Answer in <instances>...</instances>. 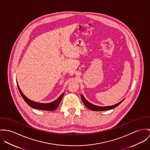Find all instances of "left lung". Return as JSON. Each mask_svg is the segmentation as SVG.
<instances>
[{
  "label": "left lung",
  "instance_id": "left-lung-1",
  "mask_svg": "<svg viewBox=\"0 0 150 150\" xmlns=\"http://www.w3.org/2000/svg\"><path fill=\"white\" fill-rule=\"evenodd\" d=\"M81 100L83 102V103L84 104V105L90 110H92V111H107L109 110H111L113 109L114 108L116 107L117 105H119L121 103L123 100H122V101H120L119 103L116 104L115 105H110V106H105V107H101V106H98V105H95L94 104L90 103V102H88L83 96V95L82 94H81Z\"/></svg>",
  "mask_w": 150,
  "mask_h": 150
}]
</instances>
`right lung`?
<instances>
[{"mask_svg": "<svg viewBox=\"0 0 150 150\" xmlns=\"http://www.w3.org/2000/svg\"><path fill=\"white\" fill-rule=\"evenodd\" d=\"M17 86H18V88L19 89V91L20 92V93L22 96V97L23 98V99L24 100V101L27 103V104L30 106L32 108H34L37 110H44V111H52L55 110L57 108H58V105L60 103L64 93H62L59 98L58 99L55 100L54 102H52L51 103H38V102H35L34 101H32L31 100H30L29 99H28L24 94L23 92H22L21 90L19 88V86L17 82Z\"/></svg>", "mask_w": 150, "mask_h": 150, "instance_id": "obj_1", "label": "right lung"}]
</instances>
